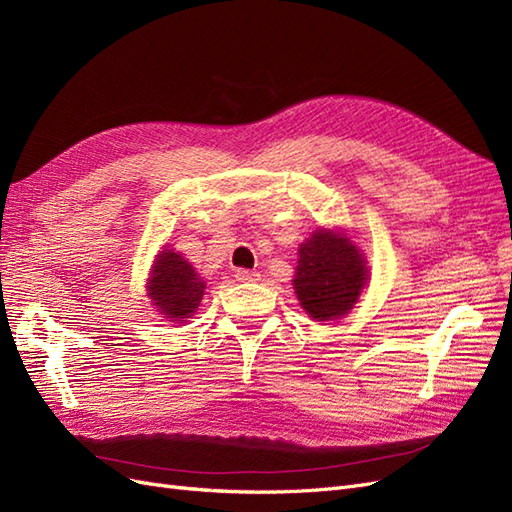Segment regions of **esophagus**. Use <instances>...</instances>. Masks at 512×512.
Listing matches in <instances>:
<instances>
[{
    "label": "esophagus",
    "mask_w": 512,
    "mask_h": 512,
    "mask_svg": "<svg viewBox=\"0 0 512 512\" xmlns=\"http://www.w3.org/2000/svg\"><path fill=\"white\" fill-rule=\"evenodd\" d=\"M235 277L239 282H258L260 275L256 271H247V269H237Z\"/></svg>",
    "instance_id": "34e87169"
}]
</instances>
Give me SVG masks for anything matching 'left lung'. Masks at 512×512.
<instances>
[{
	"label": "left lung",
	"mask_w": 512,
	"mask_h": 512,
	"mask_svg": "<svg viewBox=\"0 0 512 512\" xmlns=\"http://www.w3.org/2000/svg\"><path fill=\"white\" fill-rule=\"evenodd\" d=\"M369 282L367 256L342 228H316L299 245L292 288L316 322L344 318Z\"/></svg>",
	"instance_id": "1"
}]
</instances>
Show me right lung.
Instances as JSON below:
<instances>
[{
    "mask_svg": "<svg viewBox=\"0 0 512 512\" xmlns=\"http://www.w3.org/2000/svg\"><path fill=\"white\" fill-rule=\"evenodd\" d=\"M205 288L207 284L192 267V262L185 260L183 254L170 245H164L153 258L145 297L151 299L153 312L164 320L185 324L196 314Z\"/></svg>",
    "mask_w": 512,
    "mask_h": 512,
    "instance_id": "obj_1",
    "label": "right lung"
}]
</instances>
